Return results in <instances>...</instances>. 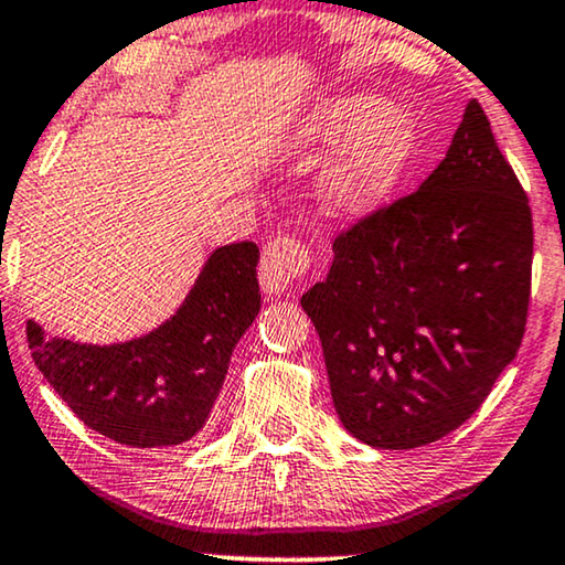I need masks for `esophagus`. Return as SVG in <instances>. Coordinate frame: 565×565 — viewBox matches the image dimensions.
Returning a JSON list of instances; mask_svg holds the SVG:
<instances>
[{
	"label": "esophagus",
	"mask_w": 565,
	"mask_h": 565,
	"mask_svg": "<svg viewBox=\"0 0 565 565\" xmlns=\"http://www.w3.org/2000/svg\"><path fill=\"white\" fill-rule=\"evenodd\" d=\"M308 267H311V249L303 238L290 234L269 238L259 262L262 290L269 296H280L292 282L306 277Z\"/></svg>",
	"instance_id": "1"
}]
</instances>
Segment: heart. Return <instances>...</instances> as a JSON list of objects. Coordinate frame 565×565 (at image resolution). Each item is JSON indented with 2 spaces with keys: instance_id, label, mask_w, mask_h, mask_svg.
I'll return each mask as SVG.
<instances>
[{
  "instance_id": "heart-1",
  "label": "heart",
  "mask_w": 565,
  "mask_h": 565,
  "mask_svg": "<svg viewBox=\"0 0 565 565\" xmlns=\"http://www.w3.org/2000/svg\"><path fill=\"white\" fill-rule=\"evenodd\" d=\"M313 138L347 143L323 174V192L337 211L367 215L388 205L414 164L416 122L412 113L370 95H347L316 115Z\"/></svg>"
}]
</instances>
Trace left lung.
I'll return each instance as SVG.
<instances>
[{"label":"left lung","mask_w":565,"mask_h":565,"mask_svg":"<svg viewBox=\"0 0 565 565\" xmlns=\"http://www.w3.org/2000/svg\"><path fill=\"white\" fill-rule=\"evenodd\" d=\"M530 280L527 192L470 99L435 172L342 231L300 298L344 429L381 450L458 429L516 358Z\"/></svg>","instance_id":"left-lung-1"}]
</instances>
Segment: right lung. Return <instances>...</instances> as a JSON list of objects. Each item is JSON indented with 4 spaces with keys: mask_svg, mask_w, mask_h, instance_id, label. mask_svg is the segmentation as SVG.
<instances>
[{
    "mask_svg": "<svg viewBox=\"0 0 565 565\" xmlns=\"http://www.w3.org/2000/svg\"><path fill=\"white\" fill-rule=\"evenodd\" d=\"M259 249H215L172 319L120 344L45 339L28 321V347L53 391L89 429L126 447H174L203 429L231 352L257 319Z\"/></svg>",
    "mask_w": 565,
    "mask_h": 565,
    "instance_id": "1",
    "label": "right lung"
}]
</instances>
